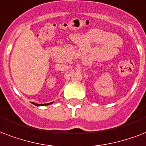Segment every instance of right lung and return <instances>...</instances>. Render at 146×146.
<instances>
[{"mask_svg":"<svg viewBox=\"0 0 146 146\" xmlns=\"http://www.w3.org/2000/svg\"><path fill=\"white\" fill-rule=\"evenodd\" d=\"M53 103H46V104H36V103H33V105L36 106H47V105H50V104H52Z\"/></svg>","mask_w":146,"mask_h":146,"instance_id":"obj_1","label":"right lung"}]
</instances>
